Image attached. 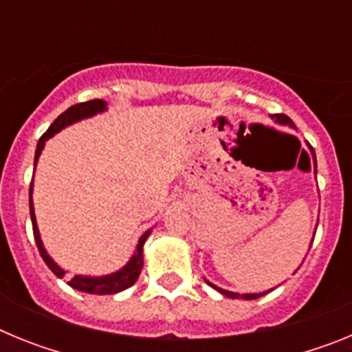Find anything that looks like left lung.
Wrapping results in <instances>:
<instances>
[{
	"mask_svg": "<svg viewBox=\"0 0 352 352\" xmlns=\"http://www.w3.org/2000/svg\"><path fill=\"white\" fill-rule=\"evenodd\" d=\"M272 118H273V120H275V123H278V125H284V126H289V129H294V130H296V125H294V123H292L291 118H287V116H285V114H273ZM309 148H310V153H312V158H314V173H317L316 153H314V148H312V146H309ZM314 234H316V232H314ZM312 241H314V239H312ZM312 241H310V247H312ZM204 280H206V278H204ZM206 284L211 285V287H213V289H217V291H219L220 294H223V296L232 298V300H238V298H241V300H257V298L264 296V294H268L270 291H273V289H275V287H273V289H270V291H264V292H247V294H239V292L226 291V289L219 287V285L211 284L210 280H206Z\"/></svg>",
	"mask_w": 352,
	"mask_h": 352,
	"instance_id": "1",
	"label": "left lung"
}]
</instances>
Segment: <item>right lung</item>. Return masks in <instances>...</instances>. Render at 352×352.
<instances>
[{"label":"right lung","mask_w":352,"mask_h":352,"mask_svg":"<svg viewBox=\"0 0 352 352\" xmlns=\"http://www.w3.org/2000/svg\"><path fill=\"white\" fill-rule=\"evenodd\" d=\"M107 111V102L105 100H89V102H84V104H76L72 105L70 109H67L63 114L56 118L54 123L47 129V132L43 133L42 138H40L38 144H36V151H35V167L38 164V158L42 155V149L45 146V142L56 135L58 132H61L63 129L67 126L74 125L77 121H82L86 118H93L96 114L105 113ZM30 214H31V222H33V234H35V241H36V247H38L40 256L42 259L45 261V264L49 266L52 273H54L58 278H63L67 275L61 266H58L54 259L47 254L45 247H43V241L40 238V231H38V226H36V217H35V206H33V182H31L30 186ZM153 231V227L148 229L144 234L139 238L138 245H135V250H133L132 257L129 259V263L120 268L118 272L109 273V275H100V276H91V275H76L72 280H68V285L77 291H82V292H88V294H116V292L125 291V289L132 287L135 282H138L139 275H141V270H142V264H144V256H142V247H144L146 239L149 238Z\"/></svg>","instance_id":"right-lung-1"}]
</instances>
